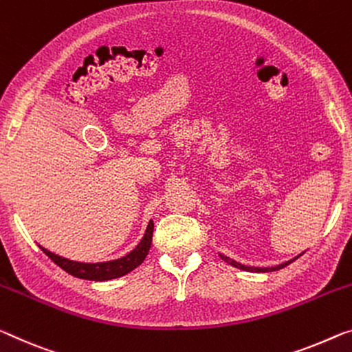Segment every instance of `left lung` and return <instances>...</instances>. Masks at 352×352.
<instances>
[{"instance_id": "left-lung-1", "label": "left lung", "mask_w": 352, "mask_h": 352, "mask_svg": "<svg viewBox=\"0 0 352 352\" xmlns=\"http://www.w3.org/2000/svg\"><path fill=\"white\" fill-rule=\"evenodd\" d=\"M221 259H225V261L228 263V264H231L232 267H237V269H242V270H250V272H272V270H278V269H283L285 266H288L289 263H293L294 259H297V256L293 258V259H289V261H286L283 264H278V266H274V267H250V266H244V264L237 263V261H234V259H231L228 256H221Z\"/></svg>"}]
</instances>
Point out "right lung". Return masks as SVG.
Listing matches in <instances>:
<instances>
[{
    "instance_id": "1",
    "label": "right lung",
    "mask_w": 352,
    "mask_h": 352,
    "mask_svg": "<svg viewBox=\"0 0 352 352\" xmlns=\"http://www.w3.org/2000/svg\"><path fill=\"white\" fill-rule=\"evenodd\" d=\"M153 231H154V223L153 220H151L148 228H146L143 239L140 241V244L135 247L131 253H127L126 256H122L120 259H113V261H105V263L72 261V259L58 256L55 253L48 252L44 247L41 248L53 263L58 264L63 270H66L67 274L74 275V277L94 280V282H105V280L118 278L129 272H132L135 267H138L140 264L144 261V258L148 255L151 248V242H153Z\"/></svg>"
}]
</instances>
